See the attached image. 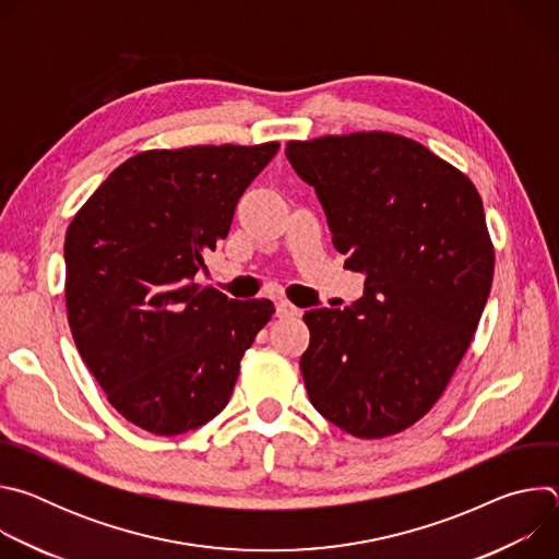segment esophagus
Instances as JSON below:
<instances>
[{
    "mask_svg": "<svg viewBox=\"0 0 559 559\" xmlns=\"http://www.w3.org/2000/svg\"><path fill=\"white\" fill-rule=\"evenodd\" d=\"M300 313H302V309L296 307V305H292L289 300H278V302H276V316H278V318H296V316H300Z\"/></svg>",
    "mask_w": 559,
    "mask_h": 559,
    "instance_id": "34e87169",
    "label": "esophagus"
}]
</instances>
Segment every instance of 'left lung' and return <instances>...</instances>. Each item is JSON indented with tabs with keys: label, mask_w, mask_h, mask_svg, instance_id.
Segmentation results:
<instances>
[{
	"label": "left lung",
	"mask_w": 559,
	"mask_h": 559,
	"mask_svg": "<svg viewBox=\"0 0 559 559\" xmlns=\"http://www.w3.org/2000/svg\"><path fill=\"white\" fill-rule=\"evenodd\" d=\"M285 154L313 186L345 267L367 276L360 300L302 316L309 401L356 438L401 433L438 403L487 305L496 254L483 199L403 134L287 141Z\"/></svg>",
	"instance_id": "left-lung-1"
}]
</instances>
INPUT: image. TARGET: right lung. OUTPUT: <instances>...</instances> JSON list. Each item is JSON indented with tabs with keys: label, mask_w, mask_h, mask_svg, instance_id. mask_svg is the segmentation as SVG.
Wrapping results in <instances>:
<instances>
[{
	"label": "right lung",
	"mask_w": 559,
	"mask_h": 559,
	"mask_svg": "<svg viewBox=\"0 0 559 559\" xmlns=\"http://www.w3.org/2000/svg\"><path fill=\"white\" fill-rule=\"evenodd\" d=\"M278 141L145 150L123 162L66 231V311L108 403L154 436H179L227 405L267 298L194 283Z\"/></svg>",
	"instance_id": "1"
}]
</instances>
